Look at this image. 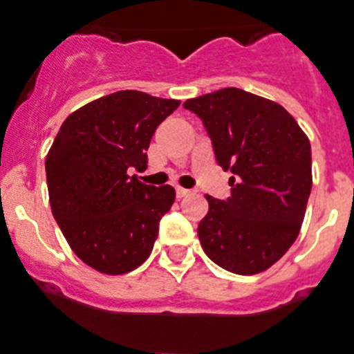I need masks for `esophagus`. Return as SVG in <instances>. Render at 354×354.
I'll use <instances>...</instances> for the list:
<instances>
[{
	"label": "esophagus",
	"mask_w": 354,
	"mask_h": 354,
	"mask_svg": "<svg viewBox=\"0 0 354 354\" xmlns=\"http://www.w3.org/2000/svg\"><path fill=\"white\" fill-rule=\"evenodd\" d=\"M191 194V191L189 189H183V187H176V196L178 198H185V196Z\"/></svg>",
	"instance_id": "1"
}]
</instances>
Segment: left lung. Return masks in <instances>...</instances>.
<instances>
[{"label": "left lung", "mask_w": 354, "mask_h": 354, "mask_svg": "<svg viewBox=\"0 0 354 354\" xmlns=\"http://www.w3.org/2000/svg\"><path fill=\"white\" fill-rule=\"evenodd\" d=\"M203 122L216 162L230 171V198L207 196L198 225L209 259L239 275L277 263L295 243L311 192V145L279 104L239 88L183 102Z\"/></svg>", "instance_id": "obj_1"}]
</instances>
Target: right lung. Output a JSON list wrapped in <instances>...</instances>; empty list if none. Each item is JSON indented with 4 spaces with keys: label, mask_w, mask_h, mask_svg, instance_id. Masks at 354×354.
Masks as SVG:
<instances>
[{
    "label": "right lung",
    "mask_w": 354,
    "mask_h": 354,
    "mask_svg": "<svg viewBox=\"0 0 354 354\" xmlns=\"http://www.w3.org/2000/svg\"><path fill=\"white\" fill-rule=\"evenodd\" d=\"M180 106L126 90L86 104L62 122L46 156L50 207L68 245L108 275L138 268L149 257L171 185L138 182L156 127Z\"/></svg>",
    "instance_id": "add662e5"
}]
</instances>
